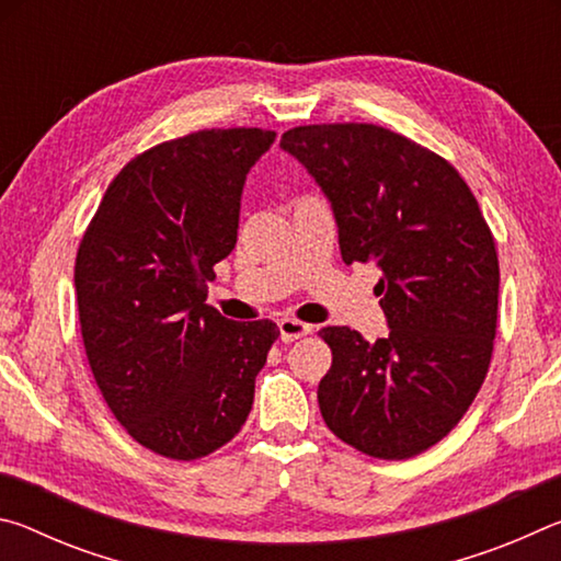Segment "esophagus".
Instances as JSON below:
<instances>
[{"instance_id": "1", "label": "esophagus", "mask_w": 561, "mask_h": 561, "mask_svg": "<svg viewBox=\"0 0 561 561\" xmlns=\"http://www.w3.org/2000/svg\"><path fill=\"white\" fill-rule=\"evenodd\" d=\"M277 327H279V339L284 341V344L311 334V327L304 324V321H297V319H279Z\"/></svg>"}]
</instances>
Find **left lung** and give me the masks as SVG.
<instances>
[{"label": "left lung", "mask_w": 561, "mask_h": 561, "mask_svg": "<svg viewBox=\"0 0 561 561\" xmlns=\"http://www.w3.org/2000/svg\"><path fill=\"white\" fill-rule=\"evenodd\" d=\"M331 203L346 264L376 262L388 336L319 334L329 431L356 450L405 460L443 440L485 381L500 264L480 205L448 160L374 123L291 128L279 140Z\"/></svg>", "instance_id": "obj_1"}]
</instances>
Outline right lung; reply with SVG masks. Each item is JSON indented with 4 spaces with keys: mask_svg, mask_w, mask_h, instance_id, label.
Wrapping results in <instances>:
<instances>
[{
    "mask_svg": "<svg viewBox=\"0 0 561 561\" xmlns=\"http://www.w3.org/2000/svg\"><path fill=\"white\" fill-rule=\"evenodd\" d=\"M277 138L210 128L146 150L113 178L76 254L93 378L133 440L173 460L230 443L277 324L213 309V267L237 244L242 187Z\"/></svg>",
    "mask_w": 561,
    "mask_h": 561,
    "instance_id": "add662e5",
    "label": "right lung"
}]
</instances>
